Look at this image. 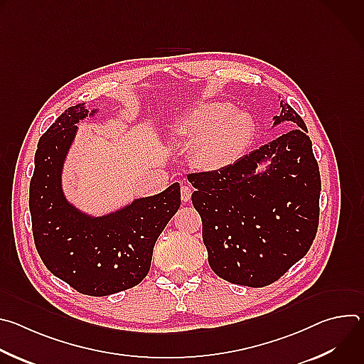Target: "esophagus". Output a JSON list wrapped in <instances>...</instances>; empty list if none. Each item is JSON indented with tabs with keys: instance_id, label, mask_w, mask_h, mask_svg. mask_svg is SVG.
I'll return each instance as SVG.
<instances>
[{
	"instance_id": "1",
	"label": "esophagus",
	"mask_w": 364,
	"mask_h": 364,
	"mask_svg": "<svg viewBox=\"0 0 364 364\" xmlns=\"http://www.w3.org/2000/svg\"><path fill=\"white\" fill-rule=\"evenodd\" d=\"M191 193H193V190H191L188 186H181V200H183L184 203H186V201H190Z\"/></svg>"
}]
</instances>
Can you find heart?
I'll list each match as a JSON object with an SVG mask.
<instances>
[{"label": "heart", "instance_id": "heart-1", "mask_svg": "<svg viewBox=\"0 0 364 364\" xmlns=\"http://www.w3.org/2000/svg\"><path fill=\"white\" fill-rule=\"evenodd\" d=\"M174 138L193 142L191 164L205 173H219L240 160L252 145L256 127L250 115L233 111L228 102H203L184 112L171 127Z\"/></svg>", "mask_w": 364, "mask_h": 364}]
</instances>
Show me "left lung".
<instances>
[{
    "mask_svg": "<svg viewBox=\"0 0 364 364\" xmlns=\"http://www.w3.org/2000/svg\"><path fill=\"white\" fill-rule=\"evenodd\" d=\"M285 134L219 173L190 174L213 272L261 288L305 256L318 228L321 178L302 118L281 100Z\"/></svg>",
    "mask_w": 364,
    "mask_h": 364,
    "instance_id": "obj_1",
    "label": "left lung"
}]
</instances>
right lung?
Listing matches in <instances>:
<instances>
[{
	"mask_svg": "<svg viewBox=\"0 0 364 364\" xmlns=\"http://www.w3.org/2000/svg\"><path fill=\"white\" fill-rule=\"evenodd\" d=\"M99 109L68 108L40 136L30 181V213L37 252L47 269L76 291L105 296L138 285L148 274L154 245L178 210L180 184L138 197L105 215L69 201L63 168L80 121Z\"/></svg>",
	"mask_w": 364,
	"mask_h": 364,
	"instance_id": "add662e5",
	"label": "right lung"
}]
</instances>
